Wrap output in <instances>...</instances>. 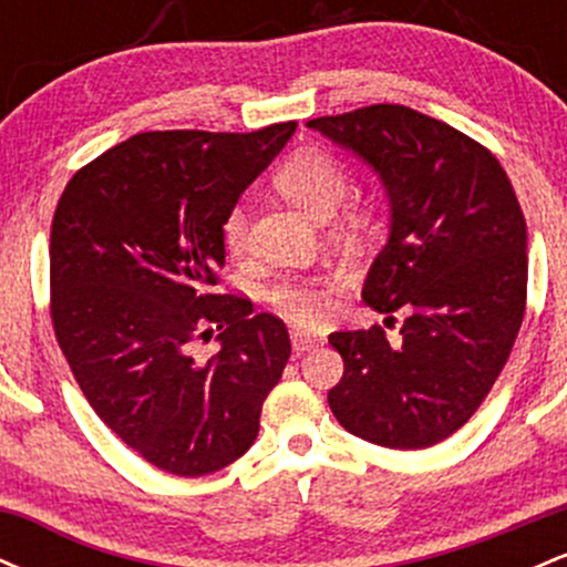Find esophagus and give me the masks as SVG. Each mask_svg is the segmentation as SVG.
<instances>
[{"mask_svg": "<svg viewBox=\"0 0 567 567\" xmlns=\"http://www.w3.org/2000/svg\"><path fill=\"white\" fill-rule=\"evenodd\" d=\"M290 343L296 354H303V351H311L315 347H320V338L306 333L301 328H292L290 330Z\"/></svg>", "mask_w": 567, "mask_h": 567, "instance_id": "obj_1", "label": "esophagus"}]
</instances>
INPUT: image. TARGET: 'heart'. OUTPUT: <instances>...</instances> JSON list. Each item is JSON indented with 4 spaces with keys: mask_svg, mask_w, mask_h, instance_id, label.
Instances as JSON below:
<instances>
[{
    "mask_svg": "<svg viewBox=\"0 0 567 567\" xmlns=\"http://www.w3.org/2000/svg\"><path fill=\"white\" fill-rule=\"evenodd\" d=\"M277 186L311 216L328 218L349 192V171L336 154L324 148H301L290 154L277 171ZM250 213L245 202H234L220 220V237L231 252L247 247ZM333 277H282L269 288L271 303L290 320L301 324H320L333 311Z\"/></svg>",
    "mask_w": 567,
    "mask_h": 567,
    "instance_id": "heart-1",
    "label": "heart"
}]
</instances>
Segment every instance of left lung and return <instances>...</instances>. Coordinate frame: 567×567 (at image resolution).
I'll return each mask as SVG.
<instances>
[{
  "mask_svg": "<svg viewBox=\"0 0 567 567\" xmlns=\"http://www.w3.org/2000/svg\"><path fill=\"white\" fill-rule=\"evenodd\" d=\"M306 125L379 173L392 229L362 301L405 311L396 343L379 324L330 333L343 357L330 410L373 445H437L491 392L523 324L528 229L517 194L483 143L400 103Z\"/></svg>",
  "mask_w": 567,
  "mask_h": 567,
  "instance_id": "obj_1",
  "label": "left lung"
}]
</instances>
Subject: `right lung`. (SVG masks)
Segmentation results:
<instances>
[{
    "mask_svg": "<svg viewBox=\"0 0 567 567\" xmlns=\"http://www.w3.org/2000/svg\"><path fill=\"white\" fill-rule=\"evenodd\" d=\"M296 127L138 133L76 171L58 199V347L97 419L162 472L199 477L247 453L288 365L285 322L216 288L220 220ZM216 329L219 354L197 361L193 347Z\"/></svg>",
    "mask_w": 567,
    "mask_h": 567,
    "instance_id": "right-lung-1",
    "label": "right lung"
}]
</instances>
